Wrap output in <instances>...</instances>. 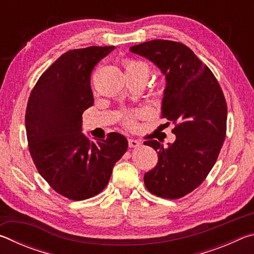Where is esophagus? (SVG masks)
I'll use <instances>...</instances> for the list:
<instances>
[{
	"label": "esophagus",
	"mask_w": 254,
	"mask_h": 254,
	"mask_svg": "<svg viewBox=\"0 0 254 254\" xmlns=\"http://www.w3.org/2000/svg\"><path fill=\"white\" fill-rule=\"evenodd\" d=\"M140 144H141V142H139L137 140H133V139L128 140V147L130 148H137Z\"/></svg>",
	"instance_id": "esophagus-1"
}]
</instances>
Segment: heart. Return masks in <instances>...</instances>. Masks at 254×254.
Wrapping results in <instances>:
<instances>
[{
  "instance_id": "heart-1",
  "label": "heart",
  "mask_w": 254,
  "mask_h": 254,
  "mask_svg": "<svg viewBox=\"0 0 254 254\" xmlns=\"http://www.w3.org/2000/svg\"><path fill=\"white\" fill-rule=\"evenodd\" d=\"M124 68H126L127 74H137L143 76L145 79L148 78L150 74V68L148 64L140 60H127L124 63Z\"/></svg>"
}]
</instances>
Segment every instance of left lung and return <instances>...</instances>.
Wrapping results in <instances>:
<instances>
[{"instance_id":"8db88e82","label":"left lung","mask_w":254,"mask_h":254,"mask_svg":"<svg viewBox=\"0 0 254 254\" xmlns=\"http://www.w3.org/2000/svg\"><path fill=\"white\" fill-rule=\"evenodd\" d=\"M130 51L165 75L161 118L176 124V140L168 147L157 140L144 142L158 152L144 185L153 195L177 199L198 187L216 162L226 134L224 94L209 68L180 42L151 40Z\"/></svg>"}]
</instances>
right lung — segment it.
<instances>
[{"label": "right lung", "mask_w": 254, "mask_h": 254, "mask_svg": "<svg viewBox=\"0 0 254 254\" xmlns=\"http://www.w3.org/2000/svg\"><path fill=\"white\" fill-rule=\"evenodd\" d=\"M114 48L67 51L41 75L28 101L25 128L34 165L53 189L72 200L101 192L127 150L120 133L106 140H89L83 133L81 115L94 103L92 70Z\"/></svg>", "instance_id": "1"}]
</instances>
